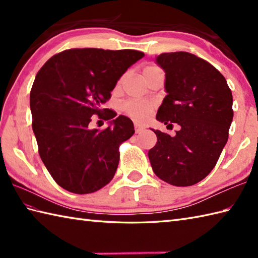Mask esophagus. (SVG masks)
Returning <instances> with one entry per match:
<instances>
[{
  "label": "esophagus",
  "instance_id": "obj_1",
  "mask_svg": "<svg viewBox=\"0 0 258 258\" xmlns=\"http://www.w3.org/2000/svg\"><path fill=\"white\" fill-rule=\"evenodd\" d=\"M134 127H135V133L136 134H140V133H142L145 130V126L141 125V124H138V123H135Z\"/></svg>",
  "mask_w": 258,
  "mask_h": 258
}]
</instances>
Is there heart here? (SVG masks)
Here are the masks:
<instances>
[{
	"label": "heart",
	"instance_id": "b5f03b06",
	"mask_svg": "<svg viewBox=\"0 0 258 258\" xmlns=\"http://www.w3.org/2000/svg\"><path fill=\"white\" fill-rule=\"evenodd\" d=\"M157 69L158 68L154 67V65H149V67L144 68L143 75ZM122 108L123 112L127 115V116L136 120V122H144V120H146L151 116L153 109H154V105H153V103L147 101H127L123 104Z\"/></svg>",
	"mask_w": 258,
	"mask_h": 258
}]
</instances>
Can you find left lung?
I'll return each mask as SVG.
<instances>
[{
  "label": "left lung",
  "mask_w": 258,
  "mask_h": 258,
  "mask_svg": "<svg viewBox=\"0 0 258 258\" xmlns=\"http://www.w3.org/2000/svg\"><path fill=\"white\" fill-rule=\"evenodd\" d=\"M156 63L165 72L167 93L156 119L180 130L175 136L152 130L157 143L149 151L151 165L164 182L194 185L211 173L227 143L232 91L220 71L194 54L163 53Z\"/></svg>",
  "instance_id": "1"
}]
</instances>
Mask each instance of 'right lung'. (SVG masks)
<instances>
[{
    "label": "right lung",
    "instance_id": "obj_1",
    "mask_svg": "<svg viewBox=\"0 0 258 258\" xmlns=\"http://www.w3.org/2000/svg\"><path fill=\"white\" fill-rule=\"evenodd\" d=\"M143 56L135 50L72 48L55 54L37 72L30 94L33 132L41 160L64 189L94 193L114 177L119 144L134 134L133 122L119 115L103 131L90 130L89 124L95 114L116 116L104 103Z\"/></svg>",
    "mask_w": 258,
    "mask_h": 258
}]
</instances>
